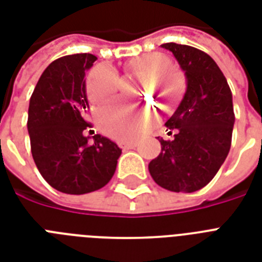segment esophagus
<instances>
[{"label": "esophagus", "instance_id": "34e87169", "mask_svg": "<svg viewBox=\"0 0 262 262\" xmlns=\"http://www.w3.org/2000/svg\"><path fill=\"white\" fill-rule=\"evenodd\" d=\"M137 144H136V141H133V140H127V141H121L119 143V147L122 148V149H130V148H135Z\"/></svg>", "mask_w": 262, "mask_h": 262}]
</instances>
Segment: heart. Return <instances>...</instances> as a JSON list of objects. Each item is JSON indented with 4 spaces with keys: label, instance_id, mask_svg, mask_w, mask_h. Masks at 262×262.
<instances>
[{
    "label": "heart",
    "instance_id": "b5f03b06",
    "mask_svg": "<svg viewBox=\"0 0 262 262\" xmlns=\"http://www.w3.org/2000/svg\"><path fill=\"white\" fill-rule=\"evenodd\" d=\"M167 59L162 54H143L130 59V69L137 75L145 76L147 80L139 85L140 92L155 91L160 88V94L174 102L181 91V83L174 72L166 67ZM118 73L108 65L94 68L87 79V96L92 104H103L110 100L119 88ZM96 122L107 136L115 139H126L139 127H152L155 125V115L145 111L133 103L114 102L102 107L96 113Z\"/></svg>",
    "mask_w": 262,
    "mask_h": 262
}]
</instances>
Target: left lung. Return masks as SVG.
Wrapping results in <instances>:
<instances>
[{
	"instance_id": "1",
	"label": "left lung",
	"mask_w": 262,
	"mask_h": 262,
	"mask_svg": "<svg viewBox=\"0 0 262 262\" xmlns=\"http://www.w3.org/2000/svg\"><path fill=\"white\" fill-rule=\"evenodd\" d=\"M185 72L186 92L166 126L174 139H160L162 152L148 164L159 186L171 191L200 190L227 158L235 122L232 94L219 67L204 51L164 43Z\"/></svg>"
}]
</instances>
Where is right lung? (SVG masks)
I'll return each instance as SVG.
<instances>
[{
    "label": "right lung",
    "instance_id": "right-lung-1",
    "mask_svg": "<svg viewBox=\"0 0 262 262\" xmlns=\"http://www.w3.org/2000/svg\"><path fill=\"white\" fill-rule=\"evenodd\" d=\"M96 57L65 55L45 69L28 107L31 152L46 182L67 194H85L108 183L122 149L100 135H83L90 123L85 72Z\"/></svg>",
    "mask_w": 262,
    "mask_h": 262
}]
</instances>
